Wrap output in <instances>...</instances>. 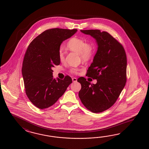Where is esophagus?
Listing matches in <instances>:
<instances>
[{
	"label": "esophagus",
	"mask_w": 149,
	"mask_h": 149,
	"mask_svg": "<svg viewBox=\"0 0 149 149\" xmlns=\"http://www.w3.org/2000/svg\"><path fill=\"white\" fill-rule=\"evenodd\" d=\"M72 81H73V82H77V79L76 78H72Z\"/></svg>",
	"instance_id": "obj_1"
}]
</instances>
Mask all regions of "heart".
<instances>
[{
  "label": "heart",
  "instance_id": "1",
  "mask_svg": "<svg viewBox=\"0 0 149 149\" xmlns=\"http://www.w3.org/2000/svg\"><path fill=\"white\" fill-rule=\"evenodd\" d=\"M67 47L71 51L77 52L80 54V58L82 61H87L93 57L95 54V45L92 41L86 42L85 39L73 37L68 42ZM58 58L61 62H63L65 59V53L63 49L61 48L58 53ZM78 69L77 68H72L70 70V72L77 73Z\"/></svg>",
  "mask_w": 149,
  "mask_h": 149
}]
</instances>
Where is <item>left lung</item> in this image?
I'll return each instance as SVG.
<instances>
[{
	"instance_id": "8db88e82",
	"label": "left lung",
	"mask_w": 149,
	"mask_h": 149,
	"mask_svg": "<svg viewBox=\"0 0 149 149\" xmlns=\"http://www.w3.org/2000/svg\"><path fill=\"white\" fill-rule=\"evenodd\" d=\"M95 38L98 49L86 76L96 79L91 84L84 77L77 80L81 85L79 97L83 105L93 113L111 108L117 101L127 81L126 54L123 46L106 31L83 30Z\"/></svg>"
}]
</instances>
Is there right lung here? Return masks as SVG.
<instances>
[{
  "label": "right lung",
  "mask_w": 149,
  "mask_h": 149,
  "mask_svg": "<svg viewBox=\"0 0 149 149\" xmlns=\"http://www.w3.org/2000/svg\"><path fill=\"white\" fill-rule=\"evenodd\" d=\"M77 31L48 29L36 37L27 48L22 68L25 93L32 103L39 109L52 106L72 82L69 76L64 79H53L52 68L60 64L58 53L61 43Z\"/></svg>",
  "instance_id": "obj_1"
}]
</instances>
